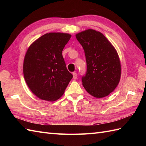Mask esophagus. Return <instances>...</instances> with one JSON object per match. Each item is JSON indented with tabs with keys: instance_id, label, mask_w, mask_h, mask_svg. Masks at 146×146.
Returning a JSON list of instances; mask_svg holds the SVG:
<instances>
[{
	"instance_id": "obj_1",
	"label": "esophagus",
	"mask_w": 146,
	"mask_h": 146,
	"mask_svg": "<svg viewBox=\"0 0 146 146\" xmlns=\"http://www.w3.org/2000/svg\"><path fill=\"white\" fill-rule=\"evenodd\" d=\"M73 78L74 80H76L77 78V74L75 72L73 73Z\"/></svg>"
}]
</instances>
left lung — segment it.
<instances>
[{
	"mask_svg": "<svg viewBox=\"0 0 146 146\" xmlns=\"http://www.w3.org/2000/svg\"><path fill=\"white\" fill-rule=\"evenodd\" d=\"M84 49L86 74L82 76L83 86L88 94L103 98L112 92L120 79L121 66L117 52L103 34L87 29L76 35Z\"/></svg>",
	"mask_w": 146,
	"mask_h": 146,
	"instance_id": "left-lung-1",
	"label": "left lung"
}]
</instances>
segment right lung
Listing matches in <instances>:
<instances>
[{
	"mask_svg": "<svg viewBox=\"0 0 146 146\" xmlns=\"http://www.w3.org/2000/svg\"><path fill=\"white\" fill-rule=\"evenodd\" d=\"M71 37L66 33L45 34L27 49L23 64L24 79L31 91L40 99L58 100L73 78L62 55Z\"/></svg>",
	"mask_w": 146,
	"mask_h": 146,
	"instance_id": "1",
	"label": "right lung"
}]
</instances>
